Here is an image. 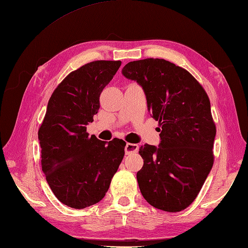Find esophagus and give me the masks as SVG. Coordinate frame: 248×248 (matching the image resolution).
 Listing matches in <instances>:
<instances>
[{"instance_id": "esophagus-1", "label": "esophagus", "mask_w": 248, "mask_h": 248, "mask_svg": "<svg viewBox=\"0 0 248 248\" xmlns=\"http://www.w3.org/2000/svg\"><path fill=\"white\" fill-rule=\"evenodd\" d=\"M124 150H125V154L130 155V154H133V152H136L139 150V145L138 144H130L128 143L124 147Z\"/></svg>"}]
</instances>
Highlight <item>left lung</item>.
<instances>
[{"label": "left lung", "instance_id": "left-lung-1", "mask_svg": "<svg viewBox=\"0 0 248 248\" xmlns=\"http://www.w3.org/2000/svg\"><path fill=\"white\" fill-rule=\"evenodd\" d=\"M121 72L143 88L150 116L161 125L159 146L140 148V193L156 209L182 211L213 166L217 129L208 94L188 71L162 59L130 62Z\"/></svg>", "mask_w": 248, "mask_h": 248}]
</instances>
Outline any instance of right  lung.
<instances>
[{"mask_svg": "<svg viewBox=\"0 0 248 248\" xmlns=\"http://www.w3.org/2000/svg\"><path fill=\"white\" fill-rule=\"evenodd\" d=\"M120 65V61L88 62L69 73L48 102L38 131L41 167L56 198L70 208L99 202L124 159L125 141L108 143L86 132L100 108V94Z\"/></svg>", "mask_w": 248, "mask_h": 248, "instance_id": "add662e5", "label": "right lung"}]
</instances>
